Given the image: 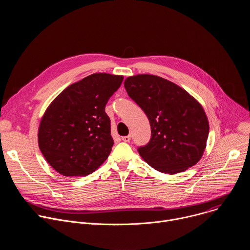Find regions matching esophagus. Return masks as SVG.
Segmentation results:
<instances>
[{"instance_id":"34e87169","label":"esophagus","mask_w":250,"mask_h":250,"mask_svg":"<svg viewBox=\"0 0 250 250\" xmlns=\"http://www.w3.org/2000/svg\"><path fill=\"white\" fill-rule=\"evenodd\" d=\"M130 138H131L130 135H126V136H123V137H122V140L125 141V142H129Z\"/></svg>"}]
</instances>
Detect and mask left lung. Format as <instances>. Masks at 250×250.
Instances as JSON below:
<instances>
[{
    "mask_svg": "<svg viewBox=\"0 0 250 250\" xmlns=\"http://www.w3.org/2000/svg\"><path fill=\"white\" fill-rule=\"evenodd\" d=\"M124 85L150 123V141L138 148L142 159L167 174L183 172L198 163L209 130L202 104L186 90L159 76H129Z\"/></svg>",
    "mask_w": 250,
    "mask_h": 250,
    "instance_id": "8db88e82",
    "label": "left lung"
}]
</instances>
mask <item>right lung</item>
I'll return each mask as SVG.
<instances>
[{"label": "right lung", "mask_w": 250, "mask_h": 250, "mask_svg": "<svg viewBox=\"0 0 250 250\" xmlns=\"http://www.w3.org/2000/svg\"><path fill=\"white\" fill-rule=\"evenodd\" d=\"M124 76L94 73L64 89L47 106L39 126V147L59 174L86 176L109 157L114 139L105 104Z\"/></svg>", "instance_id": "add662e5"}]
</instances>
